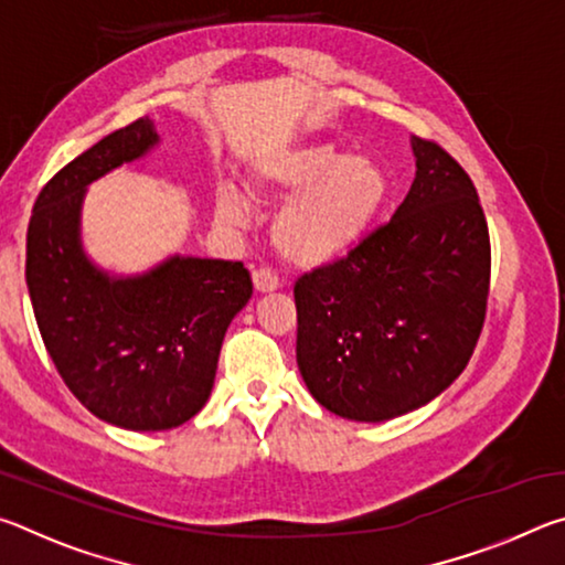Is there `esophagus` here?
<instances>
[{"label": "esophagus", "mask_w": 565, "mask_h": 565, "mask_svg": "<svg viewBox=\"0 0 565 565\" xmlns=\"http://www.w3.org/2000/svg\"><path fill=\"white\" fill-rule=\"evenodd\" d=\"M252 281H254V289L259 294H269V291H276L281 286L279 276L271 274L269 269H256L252 274Z\"/></svg>", "instance_id": "34e87169"}]
</instances>
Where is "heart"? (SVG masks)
Here are the masks:
<instances>
[{
    "label": "heart",
    "instance_id": "1",
    "mask_svg": "<svg viewBox=\"0 0 565 565\" xmlns=\"http://www.w3.org/2000/svg\"><path fill=\"white\" fill-rule=\"evenodd\" d=\"M246 184L256 196L286 199L274 216L271 242L284 262L301 269L347 259L388 196V174L376 159L347 157L321 141L256 157ZM214 209L226 226L246 222V199L234 186H218Z\"/></svg>",
    "mask_w": 565,
    "mask_h": 565
}]
</instances>
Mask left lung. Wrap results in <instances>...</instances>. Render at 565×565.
Here are the masks:
<instances>
[{"label": "left lung", "instance_id": "obj_1", "mask_svg": "<svg viewBox=\"0 0 565 565\" xmlns=\"http://www.w3.org/2000/svg\"><path fill=\"white\" fill-rule=\"evenodd\" d=\"M416 177L386 226L294 286L296 363L331 414L379 424L434 401L483 329L491 244L473 181L411 137Z\"/></svg>", "mask_w": 565, "mask_h": 565}]
</instances>
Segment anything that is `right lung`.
<instances>
[{
  "label": "right lung",
  "mask_w": 565,
  "mask_h": 565,
  "mask_svg": "<svg viewBox=\"0 0 565 565\" xmlns=\"http://www.w3.org/2000/svg\"><path fill=\"white\" fill-rule=\"evenodd\" d=\"M159 141L149 117L111 131L56 171L26 228V289L44 347L72 394L127 431H167L204 408L224 333L252 299L242 262L174 254L119 276L84 252L92 181Z\"/></svg>",
  "instance_id": "obj_1"
}]
</instances>
